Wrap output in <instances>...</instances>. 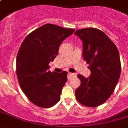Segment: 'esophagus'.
<instances>
[{
	"label": "esophagus",
	"instance_id": "obj_1",
	"mask_svg": "<svg viewBox=\"0 0 128 128\" xmlns=\"http://www.w3.org/2000/svg\"><path fill=\"white\" fill-rule=\"evenodd\" d=\"M76 76V74H73V73H68V80H71L72 78H74V76Z\"/></svg>",
	"mask_w": 128,
	"mask_h": 128
}]
</instances>
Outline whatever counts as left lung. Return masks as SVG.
Listing matches in <instances>:
<instances>
[{"instance_id":"obj_1","label":"left lung","mask_w":128,"mask_h":128,"mask_svg":"<svg viewBox=\"0 0 128 128\" xmlns=\"http://www.w3.org/2000/svg\"><path fill=\"white\" fill-rule=\"evenodd\" d=\"M74 34L82 41L83 58L91 71L88 78L78 75L81 84L75 91L76 98L86 106L96 107L109 98L119 80V52L107 35L98 29H80Z\"/></svg>"}]
</instances>
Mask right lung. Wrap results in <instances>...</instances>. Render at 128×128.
Masks as SVG:
<instances>
[{"label":"right lung","mask_w":128,"mask_h":128,"mask_svg":"<svg viewBox=\"0 0 128 128\" xmlns=\"http://www.w3.org/2000/svg\"><path fill=\"white\" fill-rule=\"evenodd\" d=\"M74 30L46 24L30 33L21 44L16 57L17 77L23 92L37 106L50 108L60 100L68 73H52L48 64L58 55L62 41Z\"/></svg>","instance_id":"add662e5"}]
</instances>
